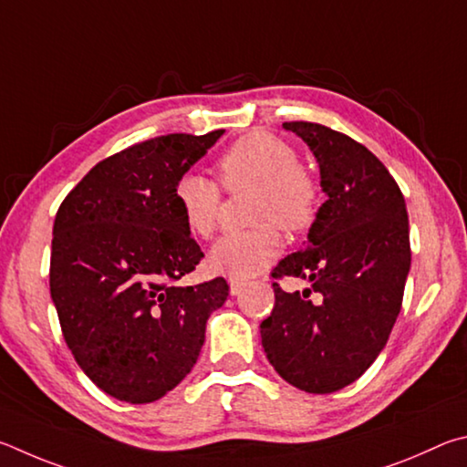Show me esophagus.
<instances>
[{
	"label": "esophagus",
	"instance_id": "1",
	"mask_svg": "<svg viewBox=\"0 0 467 467\" xmlns=\"http://www.w3.org/2000/svg\"><path fill=\"white\" fill-rule=\"evenodd\" d=\"M244 287H246V283H244V281L229 279V291H232V296H240Z\"/></svg>",
	"mask_w": 467,
	"mask_h": 467
}]
</instances>
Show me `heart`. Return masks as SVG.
Returning <instances> with one entry per match:
<instances>
[{
    "label": "heart",
    "mask_w": 467,
    "mask_h": 467,
    "mask_svg": "<svg viewBox=\"0 0 467 467\" xmlns=\"http://www.w3.org/2000/svg\"><path fill=\"white\" fill-rule=\"evenodd\" d=\"M219 184L227 192L252 188L248 217L254 225L232 232L213 246V271L232 279H250L281 254L285 232H301L314 223L320 207V184L297 151L268 130H252L227 147L217 160ZM221 188L196 171L174 184V202L188 232L207 240L221 215Z\"/></svg>",
    "instance_id": "b5f03b06"
}]
</instances>
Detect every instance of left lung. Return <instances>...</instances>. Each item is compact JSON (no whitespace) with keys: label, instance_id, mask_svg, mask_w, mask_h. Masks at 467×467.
Here are the masks:
<instances>
[{"label":"left lung","instance_id":"8db88e82","mask_svg":"<svg viewBox=\"0 0 467 467\" xmlns=\"http://www.w3.org/2000/svg\"><path fill=\"white\" fill-rule=\"evenodd\" d=\"M283 127L314 151L328 199L317 209L306 248L271 273L276 281L306 279L312 289L299 296L273 283L275 307L260 324V337L285 381L330 394L369 369L402 309L412 256L408 213L394 176L365 145L317 122Z\"/></svg>","mask_w":467,"mask_h":467}]
</instances>
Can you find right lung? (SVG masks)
<instances>
[{
  "label": "right lung",
  "mask_w": 467,
  "mask_h": 467,
  "mask_svg": "<svg viewBox=\"0 0 467 467\" xmlns=\"http://www.w3.org/2000/svg\"><path fill=\"white\" fill-rule=\"evenodd\" d=\"M221 135L130 145L98 161L57 211L48 285L63 338L81 371L120 402L147 404L174 389L229 296L223 276L176 285L202 252L180 217L174 184Z\"/></svg>",
  "instance_id": "1"
}]
</instances>
